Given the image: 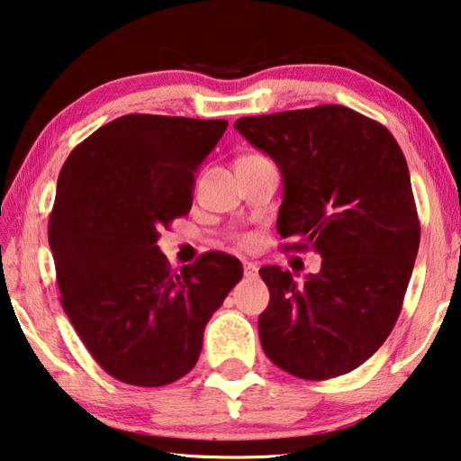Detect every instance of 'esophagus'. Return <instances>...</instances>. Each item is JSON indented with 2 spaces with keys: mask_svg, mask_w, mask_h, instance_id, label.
Returning a JSON list of instances; mask_svg holds the SVG:
<instances>
[{
  "mask_svg": "<svg viewBox=\"0 0 461 461\" xmlns=\"http://www.w3.org/2000/svg\"><path fill=\"white\" fill-rule=\"evenodd\" d=\"M242 268H245V276H249V279H253V276H257L258 267L255 263H249V260H245V263H242Z\"/></svg>",
  "mask_w": 461,
  "mask_h": 461,
  "instance_id": "obj_1",
  "label": "esophagus"
}]
</instances>
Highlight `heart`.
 <instances>
[{
	"label": "heart",
	"instance_id": "b5f03b06",
	"mask_svg": "<svg viewBox=\"0 0 461 461\" xmlns=\"http://www.w3.org/2000/svg\"><path fill=\"white\" fill-rule=\"evenodd\" d=\"M239 245H240L242 249H249L250 245H253V237H240V239H239Z\"/></svg>",
	"mask_w": 461,
	"mask_h": 461
}]
</instances>
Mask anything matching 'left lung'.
I'll list each match as a JSON object with an SVG mask.
<instances>
[{
	"label": "left lung",
	"instance_id": "left-lung-1",
	"mask_svg": "<svg viewBox=\"0 0 461 461\" xmlns=\"http://www.w3.org/2000/svg\"><path fill=\"white\" fill-rule=\"evenodd\" d=\"M234 128L283 175L285 250H315V275L258 271L271 293L260 345L276 367L323 381L357 369L392 333L420 249L410 170L392 132L325 104L239 118Z\"/></svg>",
	"mask_w": 461,
	"mask_h": 461
}]
</instances>
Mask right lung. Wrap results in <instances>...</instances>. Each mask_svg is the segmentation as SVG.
Wrapping results in <instances>:
<instances>
[{"instance_id":"right-lung-1","label":"right lung","mask_w":461,"mask_h":461,"mask_svg":"<svg viewBox=\"0 0 461 461\" xmlns=\"http://www.w3.org/2000/svg\"><path fill=\"white\" fill-rule=\"evenodd\" d=\"M227 120L128 114L69 152L48 240L62 307L98 366L160 387L196 366L212 312L242 279L239 258L204 253L172 273L156 242L193 206L194 175Z\"/></svg>"}]
</instances>
